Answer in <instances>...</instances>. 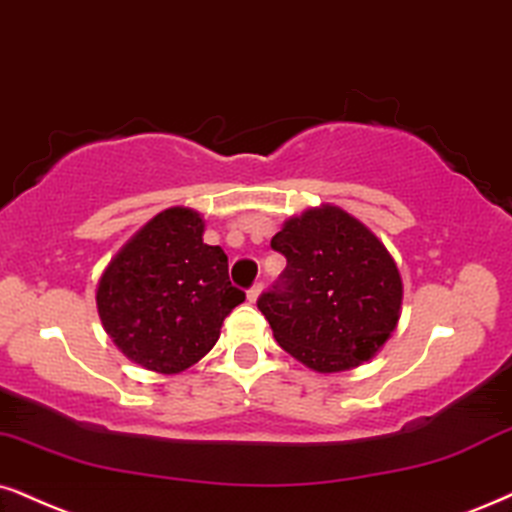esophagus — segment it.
<instances>
[{
    "label": "esophagus",
    "instance_id": "1",
    "mask_svg": "<svg viewBox=\"0 0 512 512\" xmlns=\"http://www.w3.org/2000/svg\"><path fill=\"white\" fill-rule=\"evenodd\" d=\"M260 293H262V283H255V286H252V288L248 290V300L255 302L257 297H260Z\"/></svg>",
    "mask_w": 512,
    "mask_h": 512
}]
</instances>
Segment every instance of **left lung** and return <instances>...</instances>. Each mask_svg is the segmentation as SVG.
Here are the masks:
<instances>
[{
	"label": "left lung",
	"instance_id": "left-lung-1",
	"mask_svg": "<svg viewBox=\"0 0 512 512\" xmlns=\"http://www.w3.org/2000/svg\"><path fill=\"white\" fill-rule=\"evenodd\" d=\"M286 269L257 300L278 345L319 373L368 361L397 328L401 276L385 245L345 210L323 205L271 238Z\"/></svg>",
	"mask_w": 512,
	"mask_h": 512
}]
</instances>
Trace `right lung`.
Returning a JSON list of instances; mask_svg holds the SVG:
<instances>
[{
  "label": "right lung",
  "mask_w": 512,
  "mask_h": 512,
  "mask_svg": "<svg viewBox=\"0 0 512 512\" xmlns=\"http://www.w3.org/2000/svg\"><path fill=\"white\" fill-rule=\"evenodd\" d=\"M205 222L189 208L155 215L103 271L96 307L127 359L155 373H179L215 347L231 309L229 260L203 243Z\"/></svg>",
  "instance_id": "right-lung-1"
}]
</instances>
